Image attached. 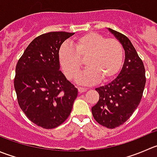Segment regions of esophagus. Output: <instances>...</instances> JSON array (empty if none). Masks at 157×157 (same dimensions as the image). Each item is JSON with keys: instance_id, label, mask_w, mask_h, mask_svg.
<instances>
[{"instance_id": "34e87169", "label": "esophagus", "mask_w": 157, "mask_h": 157, "mask_svg": "<svg viewBox=\"0 0 157 157\" xmlns=\"http://www.w3.org/2000/svg\"><path fill=\"white\" fill-rule=\"evenodd\" d=\"M86 90H86V88L85 87H81V86H79L78 87V91L79 93H80V94H82V93L83 92H86Z\"/></svg>"}]
</instances>
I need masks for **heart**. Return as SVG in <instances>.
Returning <instances> with one entry per match:
<instances>
[{
    "instance_id": "b5f03b06",
    "label": "heart",
    "mask_w": 157,
    "mask_h": 157,
    "mask_svg": "<svg viewBox=\"0 0 157 157\" xmlns=\"http://www.w3.org/2000/svg\"><path fill=\"white\" fill-rule=\"evenodd\" d=\"M73 47L64 43L58 51L62 71L69 80H74L81 68L80 58L86 57L87 67L77 78V83L92 85L100 78L106 81L113 78L124 63V51L119 40L95 32H90L73 42Z\"/></svg>"
}]
</instances>
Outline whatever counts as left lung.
Wrapping results in <instances>:
<instances>
[{
  "mask_svg": "<svg viewBox=\"0 0 157 157\" xmlns=\"http://www.w3.org/2000/svg\"><path fill=\"white\" fill-rule=\"evenodd\" d=\"M125 51V60L121 72L113 81L96 88L100 99L91 108L94 119L109 129L125 123L140 103L146 84L145 68L142 60L128 37L108 28Z\"/></svg>",
  "mask_w": 157,
  "mask_h": 157,
  "instance_id": "1",
  "label": "left lung"
}]
</instances>
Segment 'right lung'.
<instances>
[{
	"mask_svg": "<svg viewBox=\"0 0 157 157\" xmlns=\"http://www.w3.org/2000/svg\"><path fill=\"white\" fill-rule=\"evenodd\" d=\"M74 33L49 32L28 45L16 66L14 88L27 118L44 129L63 124L72 110L77 88L60 71L58 51Z\"/></svg>",
	"mask_w": 157,
	"mask_h": 157,
	"instance_id": "1",
	"label": "right lung"
}]
</instances>
